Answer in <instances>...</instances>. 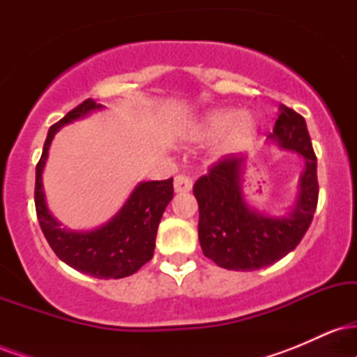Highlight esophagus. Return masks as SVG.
<instances>
[{
  "label": "esophagus",
  "mask_w": 357,
  "mask_h": 357,
  "mask_svg": "<svg viewBox=\"0 0 357 357\" xmlns=\"http://www.w3.org/2000/svg\"><path fill=\"white\" fill-rule=\"evenodd\" d=\"M192 188V181L188 176L184 174H178L174 178V192H188L191 191Z\"/></svg>",
  "instance_id": "1"
}]
</instances>
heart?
Returning a JSON list of instances; mask_svg holds the SVG:
<instances>
[{
	"label": "heart",
	"mask_w": 357,
	"mask_h": 357,
	"mask_svg": "<svg viewBox=\"0 0 357 357\" xmlns=\"http://www.w3.org/2000/svg\"><path fill=\"white\" fill-rule=\"evenodd\" d=\"M260 134V124L252 114L238 109L220 107L208 110L188 127L186 139L191 142L213 141L221 137L220 155H233L248 149Z\"/></svg>",
	"instance_id": "1"
}]
</instances>
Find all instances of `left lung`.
Wrapping results in <instances>:
<instances>
[{
  "instance_id": "8db88e82",
  "label": "left lung",
  "mask_w": 357,
  "mask_h": 357,
  "mask_svg": "<svg viewBox=\"0 0 357 357\" xmlns=\"http://www.w3.org/2000/svg\"><path fill=\"white\" fill-rule=\"evenodd\" d=\"M268 139L304 159L297 198L282 215L270 216L247 203L243 169L247 161L230 158L213 166L192 188L199 206L198 235L204 257L227 270H258L284 258L301 243L319 198L317 158L304 117L280 105Z\"/></svg>"
}]
</instances>
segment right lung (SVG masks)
I'll list each match as a JSON object with an SVG mask.
<instances>
[{"mask_svg": "<svg viewBox=\"0 0 357 357\" xmlns=\"http://www.w3.org/2000/svg\"><path fill=\"white\" fill-rule=\"evenodd\" d=\"M100 109L104 105L87 99L50 127L42 158L36 165L35 206L45 238L56 257L82 273L109 280L132 275L153 258L159 221L173 199V178L139 183L121 210L93 230L73 231L61 227L48 210L43 191L42 176L48 151L61 127Z\"/></svg>", "mask_w": 357, "mask_h": 357, "instance_id": "right-lung-1", "label": "right lung"}]
</instances>
